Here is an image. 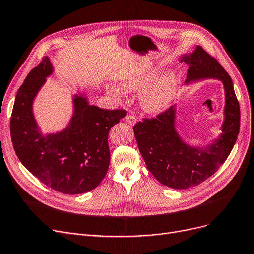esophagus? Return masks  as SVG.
Returning a JSON list of instances; mask_svg holds the SVG:
<instances>
[{"mask_svg":"<svg viewBox=\"0 0 254 254\" xmlns=\"http://www.w3.org/2000/svg\"><path fill=\"white\" fill-rule=\"evenodd\" d=\"M126 120L127 121V123L130 125V126H134L136 123H137V117L135 115H127L126 116Z\"/></svg>","mask_w":254,"mask_h":254,"instance_id":"1","label":"esophagus"}]
</instances>
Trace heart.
<instances>
[{
  "mask_svg": "<svg viewBox=\"0 0 254 254\" xmlns=\"http://www.w3.org/2000/svg\"><path fill=\"white\" fill-rule=\"evenodd\" d=\"M156 71L144 72L135 76H131L124 82V88L127 92H139L147 87L152 80L156 78ZM111 93L117 97L121 94L116 88L110 89ZM175 92V79L173 76H165L159 80L142 93L141 104L146 111L157 112L160 110L166 108L171 102Z\"/></svg>",
  "mask_w": 254,
  "mask_h": 254,
  "instance_id": "heart-1",
  "label": "heart"
}]
</instances>
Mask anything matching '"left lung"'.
Segmentation results:
<instances>
[{"mask_svg": "<svg viewBox=\"0 0 254 254\" xmlns=\"http://www.w3.org/2000/svg\"><path fill=\"white\" fill-rule=\"evenodd\" d=\"M182 60L189 65L186 82L201 78L223 82L225 120L220 138L199 148L185 144L175 131L173 107L156 117L143 118L134 126L136 141L147 169L161 184L173 189H188L212 176L233 150L240 130V105L233 81L222 65L199 46Z\"/></svg>", "mask_w": 254, "mask_h": 254, "instance_id": "left-lung-1", "label": "left lung"}]
</instances>
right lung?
Listing matches in <instances>:
<instances>
[{
  "instance_id": "obj_1",
  "label": "right lung",
  "mask_w": 254,
  "mask_h": 254,
  "mask_svg": "<svg viewBox=\"0 0 254 254\" xmlns=\"http://www.w3.org/2000/svg\"><path fill=\"white\" fill-rule=\"evenodd\" d=\"M52 71L50 59L43 57L19 87L10 118L11 140L21 164L41 183L63 194L86 193L107 174L109 131L127 111L104 110L75 95L69 126L58 134L41 136L32 103Z\"/></svg>"
}]
</instances>
